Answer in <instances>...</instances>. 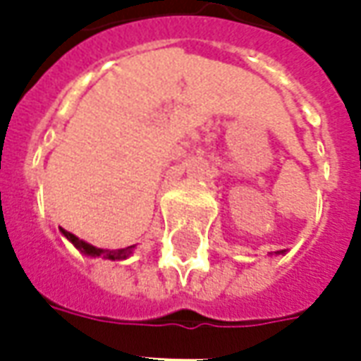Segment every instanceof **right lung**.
I'll list each match as a JSON object with an SVG mask.
<instances>
[{"label":"right lung","mask_w":361,"mask_h":361,"mask_svg":"<svg viewBox=\"0 0 361 361\" xmlns=\"http://www.w3.org/2000/svg\"><path fill=\"white\" fill-rule=\"evenodd\" d=\"M63 234H66L67 240L73 243L75 247L81 251V253H85V255L96 257V255H100V253H104L102 250H98V247H94V245H90V243L79 240L77 235L69 234V232H63ZM133 247H135V245H129V247H126V250L106 251V259H111V261H121V259H127V257H129V255H131V253H133Z\"/></svg>","instance_id":"obj_1"}]
</instances>
